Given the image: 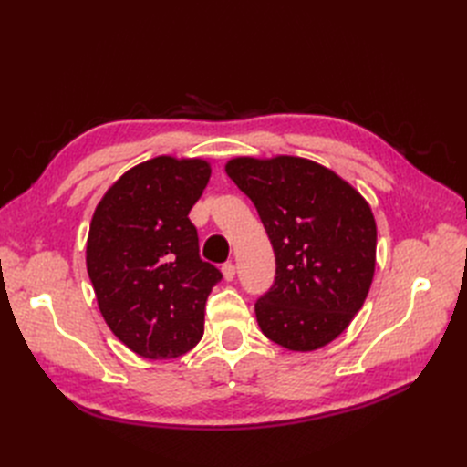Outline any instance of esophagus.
I'll return each mask as SVG.
<instances>
[{"label": "esophagus", "instance_id": "1", "mask_svg": "<svg viewBox=\"0 0 467 467\" xmlns=\"http://www.w3.org/2000/svg\"><path fill=\"white\" fill-rule=\"evenodd\" d=\"M222 275H223V278L225 280H234V276H235V266H234V263H225L223 266H222Z\"/></svg>", "mask_w": 467, "mask_h": 467}]
</instances>
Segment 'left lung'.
Listing matches in <instances>:
<instances>
[{"label":"left lung","instance_id":"left-lung-1","mask_svg":"<svg viewBox=\"0 0 467 467\" xmlns=\"http://www.w3.org/2000/svg\"><path fill=\"white\" fill-rule=\"evenodd\" d=\"M225 173L255 204L275 249V285L255 304L261 331L294 352L329 345L372 286L370 204L333 169L296 155H239Z\"/></svg>","mask_w":467,"mask_h":467}]
</instances>
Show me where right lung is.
Returning a JSON list of instances; mask_svg holds the SVG:
<instances>
[{"label": "right lung", "mask_w": 467, "mask_h": 467, "mask_svg": "<svg viewBox=\"0 0 467 467\" xmlns=\"http://www.w3.org/2000/svg\"><path fill=\"white\" fill-rule=\"evenodd\" d=\"M210 173L202 158L158 155L122 173L93 212L86 265L99 312L144 358H177L202 338L222 273L201 259L189 212Z\"/></svg>", "instance_id": "right-lung-1"}]
</instances>
